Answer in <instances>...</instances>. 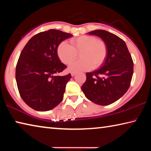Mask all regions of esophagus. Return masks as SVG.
Returning <instances> with one entry per match:
<instances>
[{"instance_id": "34e87169", "label": "esophagus", "mask_w": 151, "mask_h": 151, "mask_svg": "<svg viewBox=\"0 0 151 151\" xmlns=\"http://www.w3.org/2000/svg\"><path fill=\"white\" fill-rule=\"evenodd\" d=\"M76 73H75V72H71L70 75H71V76H74L76 75Z\"/></svg>"}]
</instances>
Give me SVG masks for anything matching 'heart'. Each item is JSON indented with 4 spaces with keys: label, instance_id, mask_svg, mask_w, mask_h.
<instances>
[{
    "label": "heart",
    "instance_id": "1",
    "mask_svg": "<svg viewBox=\"0 0 151 151\" xmlns=\"http://www.w3.org/2000/svg\"><path fill=\"white\" fill-rule=\"evenodd\" d=\"M80 52V60L68 66L70 71L88 70L96 68L104 63L107 55L106 46L103 41L92 36L83 35L67 42H60L57 48V55L61 62L68 65L75 59Z\"/></svg>",
    "mask_w": 151,
    "mask_h": 151
}]
</instances>
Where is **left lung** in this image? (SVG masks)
<instances>
[{"label": "left lung", "mask_w": 151, "mask_h": 151, "mask_svg": "<svg viewBox=\"0 0 151 151\" xmlns=\"http://www.w3.org/2000/svg\"><path fill=\"white\" fill-rule=\"evenodd\" d=\"M88 35L97 36L105 43L107 55L100 68L86 73L81 89L89 101L99 105H109L127 93L133 75V62L126 43L116 35L104 30Z\"/></svg>", "instance_id": "8db88e82"}]
</instances>
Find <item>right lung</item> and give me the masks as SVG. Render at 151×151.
Listing matches in <instances>:
<instances>
[{"instance_id": "add662e5", "label": "right lung", "mask_w": 151, "mask_h": 151, "mask_svg": "<svg viewBox=\"0 0 151 151\" xmlns=\"http://www.w3.org/2000/svg\"><path fill=\"white\" fill-rule=\"evenodd\" d=\"M73 35L59 30L40 32L25 45L16 67L20 95L28 106L37 111H48L60 103L70 74L56 76L66 68L57 55V48Z\"/></svg>"}]
</instances>
